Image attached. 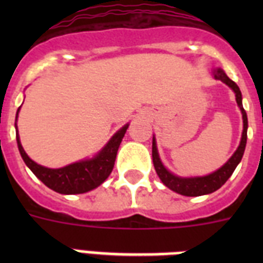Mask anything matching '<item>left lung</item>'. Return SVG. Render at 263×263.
<instances>
[{
  "instance_id": "1",
  "label": "left lung",
  "mask_w": 263,
  "mask_h": 263,
  "mask_svg": "<svg viewBox=\"0 0 263 263\" xmlns=\"http://www.w3.org/2000/svg\"><path fill=\"white\" fill-rule=\"evenodd\" d=\"M214 78L221 82H224L227 86L232 88L236 94V102L239 105L241 110V115H243V134H241V140L239 147L235 152L229 161L224 166H221L218 171H216L212 175L203 176V177H177V176L172 175V173L166 171L162 162H161L160 157H158V152H157L156 146V139H153V162H154V168H156L157 175L160 176L161 181L166 185L168 188H171L172 191L177 192L180 195L185 196H200L206 195V194H212V192L217 191L218 188L225 184V181L231 177V175L233 173V171L236 169V166L239 165V162L241 161V157L245 154L246 143H247V127H249V123H247V115H246V110L243 109V105H241V92L240 88L237 87V84L231 80L228 76L225 75V72L222 69H216L214 71Z\"/></svg>"
}]
</instances>
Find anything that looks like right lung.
<instances>
[{
  "label": "right lung",
  "instance_id": "add662e5",
  "mask_svg": "<svg viewBox=\"0 0 263 263\" xmlns=\"http://www.w3.org/2000/svg\"><path fill=\"white\" fill-rule=\"evenodd\" d=\"M16 119H17V116H16ZM127 128L128 124L124 125L120 131L116 132L115 136L109 140V143L102 148V152L94 158L80 161V162L71 164L60 169L45 168V166H41L34 162L24 152L17 134H16V139H17L18 152L22 154V158L24 160L26 165L45 185L51 188L53 191L60 192V194H83V192L91 191L101 185L107 179V176L110 175L113 166H115L117 150H119L120 143L123 140Z\"/></svg>",
  "mask_w": 263,
  "mask_h": 263
}]
</instances>
